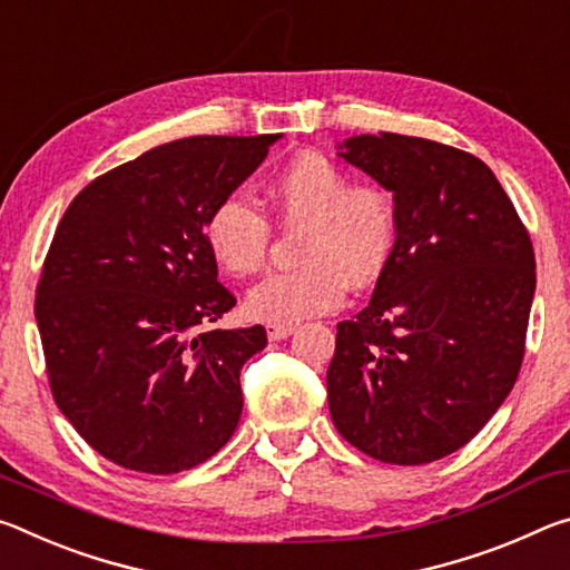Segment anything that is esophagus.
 Wrapping results in <instances>:
<instances>
[{"instance_id":"obj_1","label":"esophagus","mask_w":570,"mask_h":570,"mask_svg":"<svg viewBox=\"0 0 570 570\" xmlns=\"http://www.w3.org/2000/svg\"><path fill=\"white\" fill-rule=\"evenodd\" d=\"M293 333H295V325H267V338L269 341H283Z\"/></svg>"}]
</instances>
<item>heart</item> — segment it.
I'll return each mask as SVG.
<instances>
[{
    "label": "heart",
    "instance_id": "obj_1",
    "mask_svg": "<svg viewBox=\"0 0 570 570\" xmlns=\"http://www.w3.org/2000/svg\"><path fill=\"white\" fill-rule=\"evenodd\" d=\"M287 227H305L293 273L273 275L247 297V313L269 325H295L338 307L348 283L371 285L396 242V207L379 184H348L325 154L303 151L269 186ZM273 229L242 194H227L204 219L212 257L235 277L257 275L267 263Z\"/></svg>",
    "mask_w": 570,
    "mask_h": 570
}]
</instances>
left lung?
Wrapping results in <instances>:
<instances>
[{
    "label": "left lung",
    "instance_id": "obj_1",
    "mask_svg": "<svg viewBox=\"0 0 570 570\" xmlns=\"http://www.w3.org/2000/svg\"><path fill=\"white\" fill-rule=\"evenodd\" d=\"M338 156L394 194L396 242L368 305L338 323L328 406L341 436L389 464L468 444L515 384L535 255L495 174L426 138H346Z\"/></svg>",
    "mask_w": 570,
    "mask_h": 570
}]
</instances>
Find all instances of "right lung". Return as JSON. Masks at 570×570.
Listing matches in <instances>:
<instances>
[{"label": "right lung", "mask_w": 570, "mask_h": 570, "mask_svg": "<svg viewBox=\"0 0 570 570\" xmlns=\"http://www.w3.org/2000/svg\"><path fill=\"white\" fill-rule=\"evenodd\" d=\"M279 134L191 136L98 176L55 229L35 318L55 404L106 460L146 474L217 454L242 414L239 371L263 325L209 328L235 307L204 219Z\"/></svg>", "instance_id": "add662e5"}]
</instances>
